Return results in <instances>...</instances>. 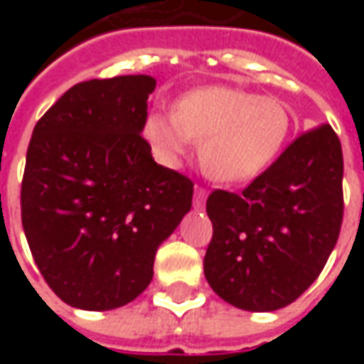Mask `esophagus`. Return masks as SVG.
<instances>
[{
	"label": "esophagus",
	"mask_w": 364,
	"mask_h": 364,
	"mask_svg": "<svg viewBox=\"0 0 364 364\" xmlns=\"http://www.w3.org/2000/svg\"><path fill=\"white\" fill-rule=\"evenodd\" d=\"M205 198H206V189L203 187H195V198H193V206L195 208H203L205 206Z\"/></svg>",
	"instance_id": "1"
}]
</instances>
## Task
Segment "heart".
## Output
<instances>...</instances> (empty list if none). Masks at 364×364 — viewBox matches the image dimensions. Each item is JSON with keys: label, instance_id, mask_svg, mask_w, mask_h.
I'll list each match as a JSON object with an SVG mask.
<instances>
[{"label": "heart", "instance_id": "b5f03b06", "mask_svg": "<svg viewBox=\"0 0 364 364\" xmlns=\"http://www.w3.org/2000/svg\"><path fill=\"white\" fill-rule=\"evenodd\" d=\"M290 124V111L279 99L214 85L181 97L173 114H148L144 136L169 167L189 156L193 142H203L206 173L222 183H247L281 154Z\"/></svg>", "mask_w": 364, "mask_h": 364}]
</instances>
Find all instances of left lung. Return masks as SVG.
Wrapping results in <instances>:
<instances>
[{"instance_id": "1", "label": "left lung", "mask_w": 364, "mask_h": 364, "mask_svg": "<svg viewBox=\"0 0 364 364\" xmlns=\"http://www.w3.org/2000/svg\"><path fill=\"white\" fill-rule=\"evenodd\" d=\"M213 240L205 277L232 306L273 312L312 284L343 222V154L329 124L287 146L242 193L206 198Z\"/></svg>"}]
</instances>
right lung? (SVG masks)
<instances>
[{"label":"right lung","instance_id":"obj_1","mask_svg":"<svg viewBox=\"0 0 364 364\" xmlns=\"http://www.w3.org/2000/svg\"><path fill=\"white\" fill-rule=\"evenodd\" d=\"M150 75L75 83L28 142L21 222L44 281L66 304L112 310L142 294L159 244L191 210L193 181L140 134Z\"/></svg>","mask_w":364,"mask_h":364}]
</instances>
